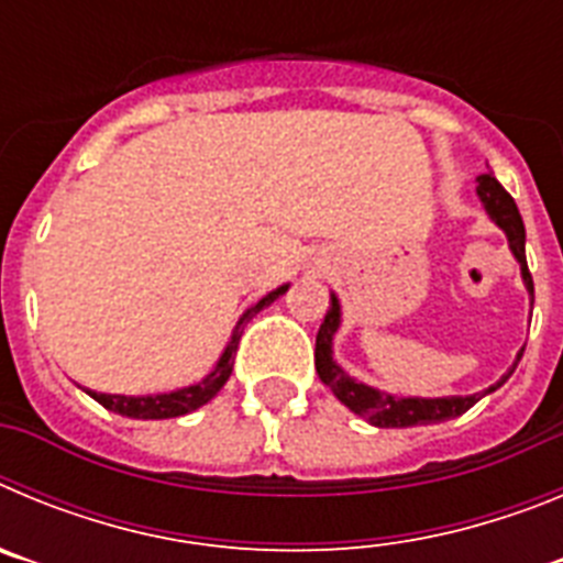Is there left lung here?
Returning <instances> with one entry per match:
<instances>
[{
	"mask_svg": "<svg viewBox=\"0 0 563 563\" xmlns=\"http://www.w3.org/2000/svg\"><path fill=\"white\" fill-rule=\"evenodd\" d=\"M476 197H479L482 208L496 225L505 231L507 245L510 253L519 262L521 282H525L527 292H530V307H533V276L527 271V256H525V222H521V213L516 208L514 197L501 188V183L496 180L494 174H479L476 177ZM330 310L324 316V324L318 330L316 338V372L321 377L327 389H332V395L346 406L350 411H355L357 417H363L366 422L377 426V429H411V426H431V422H445L454 420V417L465 415L474 402H479L482 397L496 391L499 386H505V380L514 375L516 363L521 361V352L516 355V363L507 369V375H501L494 386H487L485 391H476V395H451V397H397L389 391H380L375 386H366V383L355 380L352 375L338 366V361L332 357V341H335V332L341 330V301H338L335 292H330Z\"/></svg>",
	"mask_w": 563,
	"mask_h": 563,
	"instance_id": "1",
	"label": "left lung"
}]
</instances>
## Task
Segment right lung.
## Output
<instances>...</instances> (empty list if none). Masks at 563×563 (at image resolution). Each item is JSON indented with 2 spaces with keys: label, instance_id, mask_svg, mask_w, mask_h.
Segmentation results:
<instances>
[{
  "label": "right lung",
  "instance_id": "add662e5",
  "mask_svg": "<svg viewBox=\"0 0 563 563\" xmlns=\"http://www.w3.org/2000/svg\"><path fill=\"white\" fill-rule=\"evenodd\" d=\"M287 287L290 285L276 287V290L267 292L265 298H258L256 305L247 307V310L242 312V318H239L236 327H233L231 332V341H228V346L222 350L220 361H217V366H213L200 383L183 386V389H174V391H163V395H137V397L103 395V391H92V389H87V395L92 397V400L101 402L103 409L114 411V415L134 417V420H172V417L191 415V411H197L200 406H206L208 400H213L217 391H220L228 383V377H231L233 357H236V346H239V338H242V327H245V321H251L253 312H258L262 307L273 305L278 296H285Z\"/></svg>",
  "mask_w": 563,
  "mask_h": 563
}]
</instances>
